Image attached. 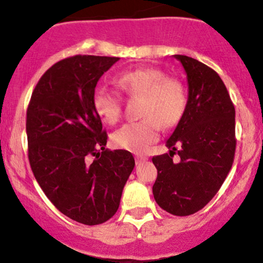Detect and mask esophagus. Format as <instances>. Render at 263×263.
Listing matches in <instances>:
<instances>
[{
    "instance_id": "esophagus-1",
    "label": "esophagus",
    "mask_w": 263,
    "mask_h": 263,
    "mask_svg": "<svg viewBox=\"0 0 263 263\" xmlns=\"http://www.w3.org/2000/svg\"><path fill=\"white\" fill-rule=\"evenodd\" d=\"M135 158H136V163H137V164H140V163L147 161V157H144V156H136Z\"/></svg>"
}]
</instances>
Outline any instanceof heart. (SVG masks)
<instances>
[{"instance_id": "heart-1", "label": "heart", "mask_w": 263, "mask_h": 263, "mask_svg": "<svg viewBox=\"0 0 263 263\" xmlns=\"http://www.w3.org/2000/svg\"><path fill=\"white\" fill-rule=\"evenodd\" d=\"M116 84L126 95L143 98V119L121 126L112 136L114 143L135 153L146 152L158 140L161 126L173 127L182 119L186 106L185 87L179 79L152 66L126 71L117 78ZM92 106L104 121L115 123L121 117V95L99 85L92 92Z\"/></svg>"}]
</instances>
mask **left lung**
Returning <instances> with one entry per match:
<instances>
[{
  "label": "left lung",
  "mask_w": 263,
  "mask_h": 263,
  "mask_svg": "<svg viewBox=\"0 0 263 263\" xmlns=\"http://www.w3.org/2000/svg\"><path fill=\"white\" fill-rule=\"evenodd\" d=\"M188 80L182 119L165 142L170 153L155 156L153 195L163 210L177 216L197 213L215 197L232 167L236 148L235 107L221 78L197 59L174 55ZM181 157L173 163V155Z\"/></svg>",
  "instance_id": "obj_1"
}]
</instances>
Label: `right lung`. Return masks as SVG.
<instances>
[{"instance_id": "obj_1", "label": "right lung", "mask_w": 263, "mask_h": 263, "mask_svg": "<svg viewBox=\"0 0 263 263\" xmlns=\"http://www.w3.org/2000/svg\"><path fill=\"white\" fill-rule=\"evenodd\" d=\"M119 59L60 60L42 75L27 108L33 174L54 206L84 225L112 218L135 167L131 152L105 148L107 134L92 106L96 84Z\"/></svg>"}]
</instances>
